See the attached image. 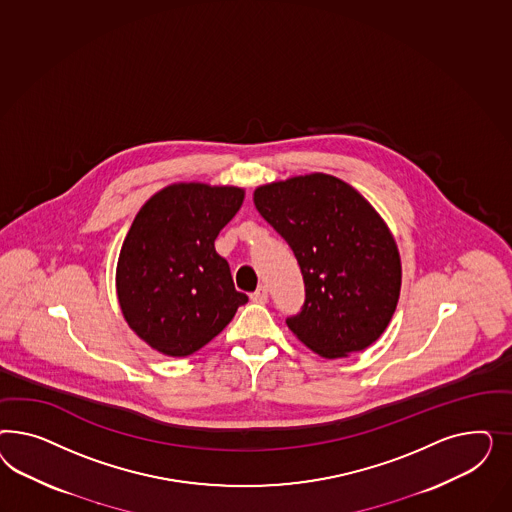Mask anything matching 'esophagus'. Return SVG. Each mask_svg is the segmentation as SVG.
I'll list each match as a JSON object with an SVG mask.
<instances>
[{
	"mask_svg": "<svg viewBox=\"0 0 512 512\" xmlns=\"http://www.w3.org/2000/svg\"><path fill=\"white\" fill-rule=\"evenodd\" d=\"M251 300H253L255 304L268 302V291H266V287H259L255 293H251Z\"/></svg>",
	"mask_w": 512,
	"mask_h": 512,
	"instance_id": "1",
	"label": "esophagus"
}]
</instances>
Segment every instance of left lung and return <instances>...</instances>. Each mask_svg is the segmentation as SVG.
I'll use <instances>...</instances> for the list:
<instances>
[{
    "label": "left lung",
    "instance_id": "obj_1",
    "mask_svg": "<svg viewBox=\"0 0 512 512\" xmlns=\"http://www.w3.org/2000/svg\"><path fill=\"white\" fill-rule=\"evenodd\" d=\"M253 201L302 272L304 304L285 319L296 338L321 357L372 345L392 319L402 283L396 242L372 204L319 172L259 187Z\"/></svg>",
    "mask_w": 512,
    "mask_h": 512
}]
</instances>
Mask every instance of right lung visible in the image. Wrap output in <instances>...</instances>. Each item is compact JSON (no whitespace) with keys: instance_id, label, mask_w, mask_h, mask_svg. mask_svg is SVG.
<instances>
[{"instance_id":"add662e5","label":"right lung","mask_w":512,"mask_h":512,"mask_svg":"<svg viewBox=\"0 0 512 512\" xmlns=\"http://www.w3.org/2000/svg\"><path fill=\"white\" fill-rule=\"evenodd\" d=\"M242 201L238 187L174 184L140 208L120 251L116 289L127 325L155 351L193 355L248 302L214 248Z\"/></svg>"}]
</instances>
